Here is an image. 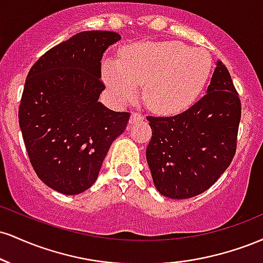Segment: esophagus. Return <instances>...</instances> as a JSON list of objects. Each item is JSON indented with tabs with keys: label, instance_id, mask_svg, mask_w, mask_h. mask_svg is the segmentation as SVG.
<instances>
[{
	"label": "esophagus",
	"instance_id": "obj_1",
	"mask_svg": "<svg viewBox=\"0 0 263 263\" xmlns=\"http://www.w3.org/2000/svg\"><path fill=\"white\" fill-rule=\"evenodd\" d=\"M141 120H143V116L138 112H134L131 115V117H129V123H135L137 121H141Z\"/></svg>",
	"mask_w": 263,
	"mask_h": 263
}]
</instances>
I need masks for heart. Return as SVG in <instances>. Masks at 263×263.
<instances>
[{
    "label": "heart",
    "mask_w": 263,
    "mask_h": 263,
    "mask_svg": "<svg viewBox=\"0 0 263 263\" xmlns=\"http://www.w3.org/2000/svg\"><path fill=\"white\" fill-rule=\"evenodd\" d=\"M211 58L201 48L178 41L140 42L123 50L119 60L102 63V78L120 104L129 101L143 85L144 101L159 112L189 106L209 78Z\"/></svg>",
    "instance_id": "heart-1"
}]
</instances>
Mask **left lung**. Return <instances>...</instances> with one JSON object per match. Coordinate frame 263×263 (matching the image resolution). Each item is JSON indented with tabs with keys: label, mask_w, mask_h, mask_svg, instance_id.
<instances>
[{
	"label": "left lung",
	"mask_w": 263,
	"mask_h": 263,
	"mask_svg": "<svg viewBox=\"0 0 263 263\" xmlns=\"http://www.w3.org/2000/svg\"><path fill=\"white\" fill-rule=\"evenodd\" d=\"M241 102L221 60L206 93L182 114L147 117L152 138L146 158L156 189L171 199H188L209 189L236 151Z\"/></svg>",
	"instance_id": "8db88e82"
}]
</instances>
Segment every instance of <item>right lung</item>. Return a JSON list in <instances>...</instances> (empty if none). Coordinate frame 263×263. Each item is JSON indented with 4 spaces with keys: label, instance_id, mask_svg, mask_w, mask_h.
<instances>
[{
    "label": "right lung",
    "instance_id": "obj_1",
    "mask_svg": "<svg viewBox=\"0 0 263 263\" xmlns=\"http://www.w3.org/2000/svg\"><path fill=\"white\" fill-rule=\"evenodd\" d=\"M121 39L107 31L80 32L48 50L27 75L18 120L29 161L44 184L65 195L80 194L98 179L128 112L99 101L101 59Z\"/></svg>",
    "mask_w": 263,
    "mask_h": 263
}]
</instances>
